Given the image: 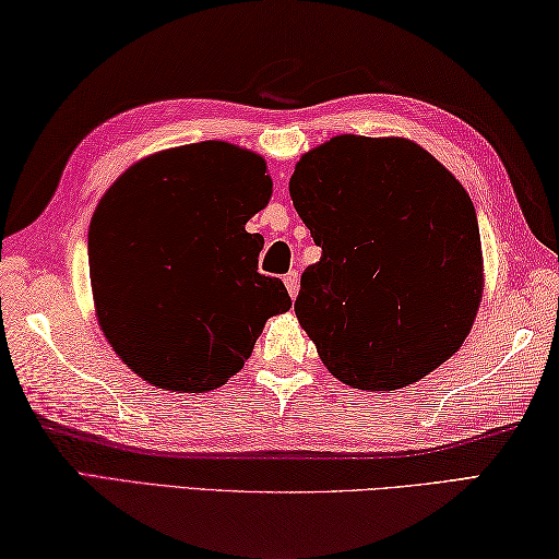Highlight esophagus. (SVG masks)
<instances>
[{
    "label": "esophagus",
    "instance_id": "1",
    "mask_svg": "<svg viewBox=\"0 0 559 559\" xmlns=\"http://www.w3.org/2000/svg\"><path fill=\"white\" fill-rule=\"evenodd\" d=\"M285 287H287V292H289V297L295 299L297 292H299V274H297V272L285 274Z\"/></svg>",
    "mask_w": 559,
    "mask_h": 559
}]
</instances>
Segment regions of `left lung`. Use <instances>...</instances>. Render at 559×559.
<instances>
[{
  "mask_svg": "<svg viewBox=\"0 0 559 559\" xmlns=\"http://www.w3.org/2000/svg\"><path fill=\"white\" fill-rule=\"evenodd\" d=\"M321 248L295 311L341 383L397 390L462 348L484 295L476 211L456 176L405 136L338 134L289 179Z\"/></svg>",
  "mask_w": 559,
  "mask_h": 559,
  "instance_id": "left-lung-1",
  "label": "left lung"
}]
</instances>
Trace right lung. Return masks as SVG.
I'll return each mask as SVG.
<instances>
[{"label": "right lung", "mask_w": 559, "mask_h": 559, "mask_svg": "<svg viewBox=\"0 0 559 559\" xmlns=\"http://www.w3.org/2000/svg\"><path fill=\"white\" fill-rule=\"evenodd\" d=\"M270 195L262 156L215 140L144 156L103 193L87 233L95 317L150 385L221 388L292 307L258 272L262 235L245 230Z\"/></svg>", "instance_id": "right-lung-1"}]
</instances>
